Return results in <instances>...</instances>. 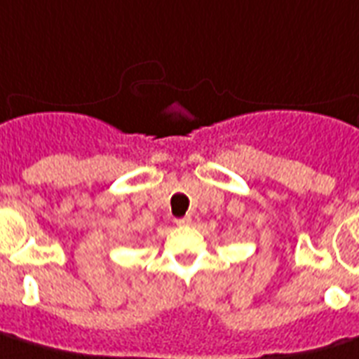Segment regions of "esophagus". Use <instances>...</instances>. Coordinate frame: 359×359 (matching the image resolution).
Here are the masks:
<instances>
[{
    "label": "esophagus",
    "mask_w": 359,
    "mask_h": 359,
    "mask_svg": "<svg viewBox=\"0 0 359 359\" xmlns=\"http://www.w3.org/2000/svg\"><path fill=\"white\" fill-rule=\"evenodd\" d=\"M175 224H177V226H190L191 218L190 216H182V218H177V220H175Z\"/></svg>",
    "instance_id": "obj_1"
}]
</instances>
